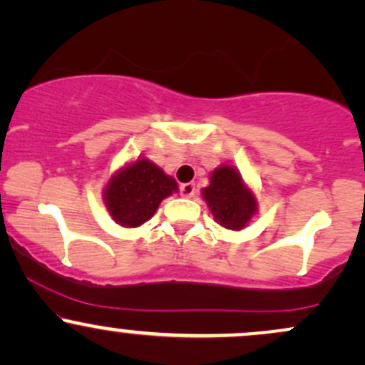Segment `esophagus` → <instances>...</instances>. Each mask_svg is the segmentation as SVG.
I'll list each match as a JSON object with an SVG mask.
<instances>
[{
  "label": "esophagus",
  "instance_id": "1",
  "mask_svg": "<svg viewBox=\"0 0 365 365\" xmlns=\"http://www.w3.org/2000/svg\"><path fill=\"white\" fill-rule=\"evenodd\" d=\"M180 194L183 197H192L195 194V185L194 183H182L180 185Z\"/></svg>",
  "mask_w": 365,
  "mask_h": 365
}]
</instances>
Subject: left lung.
<instances>
[{
	"mask_svg": "<svg viewBox=\"0 0 365 365\" xmlns=\"http://www.w3.org/2000/svg\"><path fill=\"white\" fill-rule=\"evenodd\" d=\"M212 216L228 230H242L255 212V197L242 183L240 173L232 166L212 171L211 185L202 190Z\"/></svg>",
	"mask_w": 365,
	"mask_h": 365,
	"instance_id": "obj_1",
	"label": "left lung"
}]
</instances>
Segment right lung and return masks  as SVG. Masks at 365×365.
Segmentation results:
<instances>
[{"label":"right lung","instance_id":"add662e5","mask_svg":"<svg viewBox=\"0 0 365 365\" xmlns=\"http://www.w3.org/2000/svg\"><path fill=\"white\" fill-rule=\"evenodd\" d=\"M177 188L173 178L149 159L140 158L110 180L104 202L116 223L135 228L150 220L161 200Z\"/></svg>","mask_w":365,"mask_h":365}]
</instances>
